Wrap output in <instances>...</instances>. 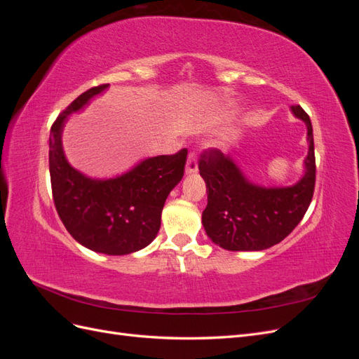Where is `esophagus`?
<instances>
[{
	"mask_svg": "<svg viewBox=\"0 0 359 359\" xmlns=\"http://www.w3.org/2000/svg\"><path fill=\"white\" fill-rule=\"evenodd\" d=\"M198 170V163H196V156L193 153L189 156L187 163H186V175H190V173H194Z\"/></svg>",
	"mask_w": 359,
	"mask_h": 359,
	"instance_id": "34e87169",
	"label": "esophagus"
}]
</instances>
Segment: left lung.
I'll use <instances>...</instances> for the list:
<instances>
[{
  "mask_svg": "<svg viewBox=\"0 0 359 359\" xmlns=\"http://www.w3.org/2000/svg\"><path fill=\"white\" fill-rule=\"evenodd\" d=\"M290 112L306 124L309 144L304 173L292 186L253 182L231 154L212 151L202 156L199 172L208 194L202 224L215 245L229 252L269 248L283 241L309 210L316 180L313 127L301 106H290Z\"/></svg>",
  "mask_w": 359,
  "mask_h": 359,
  "instance_id": "obj_1",
  "label": "left lung"
}]
</instances>
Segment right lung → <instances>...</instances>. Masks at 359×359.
Masks as SVG:
<instances>
[{
	"instance_id": "1",
	"label": "right lung",
	"mask_w": 359,
	"mask_h": 359,
	"mask_svg": "<svg viewBox=\"0 0 359 359\" xmlns=\"http://www.w3.org/2000/svg\"><path fill=\"white\" fill-rule=\"evenodd\" d=\"M107 88L100 85L82 93L53 123L49 173L55 208L74 240L95 253L123 256L154 241L163 206L182 180L187 151L144 158L111 178H93L73 168L64 153V127L70 115L82 112Z\"/></svg>"
}]
</instances>
